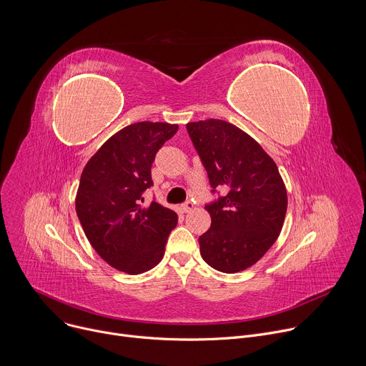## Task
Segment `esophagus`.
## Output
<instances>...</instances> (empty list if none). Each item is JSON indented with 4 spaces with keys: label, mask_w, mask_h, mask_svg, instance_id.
Segmentation results:
<instances>
[{
    "label": "esophagus",
    "mask_w": 366,
    "mask_h": 366,
    "mask_svg": "<svg viewBox=\"0 0 366 366\" xmlns=\"http://www.w3.org/2000/svg\"><path fill=\"white\" fill-rule=\"evenodd\" d=\"M194 208V202L192 201H185L182 205H181V210L184 212V213H189L191 210Z\"/></svg>",
    "instance_id": "esophagus-1"
}]
</instances>
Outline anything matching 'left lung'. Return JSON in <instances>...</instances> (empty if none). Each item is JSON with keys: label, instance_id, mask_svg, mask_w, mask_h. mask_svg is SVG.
Here are the masks:
<instances>
[{"label": "left lung", "instance_id": "1", "mask_svg": "<svg viewBox=\"0 0 366 366\" xmlns=\"http://www.w3.org/2000/svg\"><path fill=\"white\" fill-rule=\"evenodd\" d=\"M212 194L205 208L212 226L199 236V252L212 268L234 274L275 243L287 213V189L271 156L249 134L223 120L187 124ZM217 187H226L222 196Z\"/></svg>", "mask_w": 366, "mask_h": 366}]
</instances>
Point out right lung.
<instances>
[{
    "label": "right lung",
    "instance_id": "add662e5",
    "mask_svg": "<svg viewBox=\"0 0 366 366\" xmlns=\"http://www.w3.org/2000/svg\"><path fill=\"white\" fill-rule=\"evenodd\" d=\"M177 124L139 122L104 143L85 165L76 214L95 252L113 268L142 274L158 265L178 216L143 192L153 187L152 164Z\"/></svg>",
    "mask_w": 366,
    "mask_h": 366
}]
</instances>
